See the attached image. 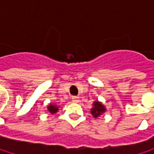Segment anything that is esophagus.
I'll return each instance as SVG.
<instances>
[{
  "label": "esophagus",
  "mask_w": 154,
  "mask_h": 154,
  "mask_svg": "<svg viewBox=\"0 0 154 154\" xmlns=\"http://www.w3.org/2000/svg\"><path fill=\"white\" fill-rule=\"evenodd\" d=\"M72 102L73 103H78L79 102V97L78 96H72Z\"/></svg>",
  "instance_id": "1"
}]
</instances>
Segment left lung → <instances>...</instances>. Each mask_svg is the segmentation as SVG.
<instances>
[{"instance_id": "obj_1", "label": "left lung", "mask_w": 154, "mask_h": 154, "mask_svg": "<svg viewBox=\"0 0 154 154\" xmlns=\"http://www.w3.org/2000/svg\"><path fill=\"white\" fill-rule=\"evenodd\" d=\"M105 111V109L103 107V105L101 103H99V102H95L94 103V108L92 109V110H91V112H92V114L94 115V117H98L99 115H101L102 113H103Z\"/></svg>"}]
</instances>
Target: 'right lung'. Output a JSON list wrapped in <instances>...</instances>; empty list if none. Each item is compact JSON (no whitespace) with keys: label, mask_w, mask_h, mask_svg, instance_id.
<instances>
[{"label":"right lung","mask_w":154,"mask_h":154,"mask_svg":"<svg viewBox=\"0 0 154 154\" xmlns=\"http://www.w3.org/2000/svg\"><path fill=\"white\" fill-rule=\"evenodd\" d=\"M48 109H49V111L51 112V113H55V112H57V110H58V107L56 106V105H49V107H48Z\"/></svg>","instance_id":"obj_1"}]
</instances>
